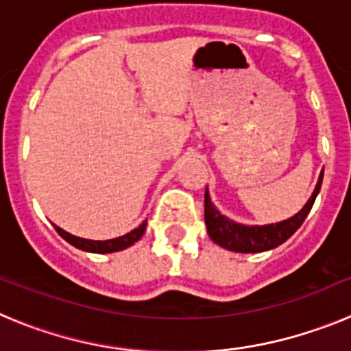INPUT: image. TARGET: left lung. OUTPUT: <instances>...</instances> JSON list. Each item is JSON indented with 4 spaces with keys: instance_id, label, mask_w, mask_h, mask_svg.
<instances>
[{
    "instance_id": "1",
    "label": "left lung",
    "mask_w": 351,
    "mask_h": 351,
    "mask_svg": "<svg viewBox=\"0 0 351 351\" xmlns=\"http://www.w3.org/2000/svg\"><path fill=\"white\" fill-rule=\"evenodd\" d=\"M322 179H324V173H320L318 184H316L308 204L293 218L287 219V221L276 223V225L265 226H244L230 221V219L221 216L218 210L214 209V206L210 204L209 195L206 191V200H204L206 210H204V218H206L207 232H209L210 239H213L214 243L219 244L221 247H226V250L237 251V253H260V251L278 247L287 239H290L291 235L295 234L297 228L304 223L306 216L311 210L313 204H315L316 195L320 191Z\"/></svg>"
}]
</instances>
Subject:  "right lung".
<instances>
[{
    "label": "right lung",
    "instance_id": "obj_1",
    "mask_svg": "<svg viewBox=\"0 0 351 351\" xmlns=\"http://www.w3.org/2000/svg\"><path fill=\"white\" fill-rule=\"evenodd\" d=\"M145 225H147V221H144L138 228L128 232L126 235L110 239V241H89V239H80V237H75V235L68 234V232H64L63 228H60V226H56V232H58L64 241H68L71 246L79 247V250L91 251V253H112V251H121V250H125V247L132 246L133 243H137L138 239L144 235Z\"/></svg>",
    "mask_w": 351,
    "mask_h": 351
}]
</instances>
